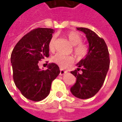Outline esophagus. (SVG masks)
Instances as JSON below:
<instances>
[{
  "mask_svg": "<svg viewBox=\"0 0 122 122\" xmlns=\"http://www.w3.org/2000/svg\"><path fill=\"white\" fill-rule=\"evenodd\" d=\"M67 73V71H64L63 69H61L60 70V75H63V74Z\"/></svg>",
  "mask_w": 122,
  "mask_h": 122,
  "instance_id": "34e87169",
  "label": "esophagus"
}]
</instances>
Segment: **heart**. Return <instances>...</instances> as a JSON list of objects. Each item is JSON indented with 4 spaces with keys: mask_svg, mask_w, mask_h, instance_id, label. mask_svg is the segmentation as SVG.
I'll list each match as a JSON object with an SVG mask.
<instances>
[{
    "mask_svg": "<svg viewBox=\"0 0 122 122\" xmlns=\"http://www.w3.org/2000/svg\"><path fill=\"white\" fill-rule=\"evenodd\" d=\"M65 36L72 45L74 46L73 51L76 57H78V58L82 59L87 56L88 53V48L87 46L85 45L84 44L81 43L82 40V37L78 32L75 31H70L66 33ZM55 42H56V36L53 35L50 38L48 44L49 49L51 51H53L55 50ZM52 61L58 65L60 67L63 69H65L73 63L74 60L71 56H66L62 55L61 53H57L53 56Z\"/></svg>",
    "mask_w": 122,
    "mask_h": 122,
    "instance_id": "b5f03b06",
    "label": "heart"
}]
</instances>
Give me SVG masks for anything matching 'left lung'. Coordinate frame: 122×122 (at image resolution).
<instances>
[{
    "label": "left lung",
    "mask_w": 122,
    "mask_h": 122,
    "mask_svg": "<svg viewBox=\"0 0 122 122\" xmlns=\"http://www.w3.org/2000/svg\"><path fill=\"white\" fill-rule=\"evenodd\" d=\"M76 29L85 33L89 48L87 56L77 63V69L71 72L76 78L71 92L77 98L86 99L94 96L102 87L110 66V57L107 46L102 38L87 28Z\"/></svg>",
    "instance_id": "1"
}]
</instances>
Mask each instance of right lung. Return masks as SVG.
<instances>
[{
	"label": "right lung",
	"instance_id": "add662e5",
	"mask_svg": "<svg viewBox=\"0 0 122 122\" xmlns=\"http://www.w3.org/2000/svg\"><path fill=\"white\" fill-rule=\"evenodd\" d=\"M54 30L38 28L25 35L15 46L11 54L13 78L16 87L27 99L40 101L50 92L53 80L60 73L56 63L46 70L38 67V61L49 57L48 44Z\"/></svg>",
	"mask_w": 122,
	"mask_h": 122
}]
</instances>
